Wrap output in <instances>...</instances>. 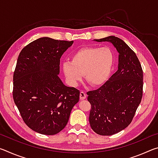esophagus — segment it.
Instances as JSON below:
<instances>
[{"instance_id":"34e87169","label":"esophagus","mask_w":158,"mask_h":158,"mask_svg":"<svg viewBox=\"0 0 158 158\" xmlns=\"http://www.w3.org/2000/svg\"><path fill=\"white\" fill-rule=\"evenodd\" d=\"M79 97H80V100H84L86 98V94L84 92L81 91L80 92V95H79Z\"/></svg>"}]
</instances>
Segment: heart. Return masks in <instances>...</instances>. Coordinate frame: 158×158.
<instances>
[{
    "mask_svg": "<svg viewBox=\"0 0 158 158\" xmlns=\"http://www.w3.org/2000/svg\"><path fill=\"white\" fill-rule=\"evenodd\" d=\"M114 62L115 55L110 48L88 47L74 52L70 62H64L62 68L67 81L72 86H77L84 74L89 84L99 87L108 81Z\"/></svg>",
    "mask_w": 158,
    "mask_h": 158,
    "instance_id": "1",
    "label": "heart"
}]
</instances>
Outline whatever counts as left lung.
Listing matches in <instances>:
<instances>
[{
	"instance_id": "obj_1",
	"label": "left lung",
	"mask_w": 158,
	"mask_h": 158,
	"mask_svg": "<svg viewBox=\"0 0 158 158\" xmlns=\"http://www.w3.org/2000/svg\"><path fill=\"white\" fill-rule=\"evenodd\" d=\"M95 41L111 42L119 53L118 70L100 89L87 93L90 127L109 136L132 122L143 95V71L136 53L121 39L109 36Z\"/></svg>"
}]
</instances>
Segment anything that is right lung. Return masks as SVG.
<instances>
[{"mask_svg":"<svg viewBox=\"0 0 158 158\" xmlns=\"http://www.w3.org/2000/svg\"><path fill=\"white\" fill-rule=\"evenodd\" d=\"M73 41L41 37L21 50L13 75V99L25 123L36 132L53 135L68 123L80 92L58 75L60 59Z\"/></svg>","mask_w":158,"mask_h":158,"instance_id":"add662e5","label":"right lung"}]
</instances>
